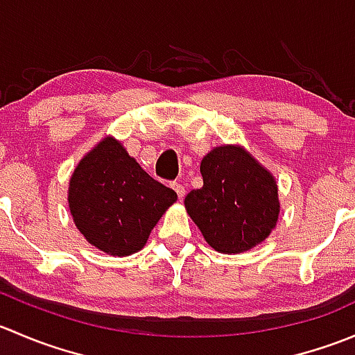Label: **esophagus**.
<instances>
[{
    "mask_svg": "<svg viewBox=\"0 0 355 355\" xmlns=\"http://www.w3.org/2000/svg\"><path fill=\"white\" fill-rule=\"evenodd\" d=\"M171 189H173V191L177 192L178 199H184V196H185V187H184V185H180V184H178V182H171Z\"/></svg>",
    "mask_w": 355,
    "mask_h": 355,
    "instance_id": "34e87169",
    "label": "esophagus"
}]
</instances>
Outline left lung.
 Here are the masks:
<instances>
[{
  "mask_svg": "<svg viewBox=\"0 0 355 355\" xmlns=\"http://www.w3.org/2000/svg\"><path fill=\"white\" fill-rule=\"evenodd\" d=\"M202 187L184 204L204 241L223 254L252 249L270 237L280 214L278 185L270 170L237 144L211 149L200 161Z\"/></svg>",
  "mask_w": 355,
  "mask_h": 355,
  "instance_id": "1",
  "label": "left lung"
}]
</instances>
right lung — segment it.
Instances as JSON below:
<instances>
[{"instance_id":"obj_1","label":"right lung","mask_w":355,"mask_h":355,"mask_svg":"<svg viewBox=\"0 0 355 355\" xmlns=\"http://www.w3.org/2000/svg\"><path fill=\"white\" fill-rule=\"evenodd\" d=\"M175 200L177 192L149 177L111 135L78 161L68 184L75 227L89 244L118 257L139 252Z\"/></svg>"}]
</instances>
